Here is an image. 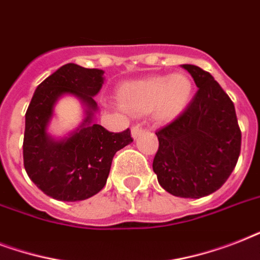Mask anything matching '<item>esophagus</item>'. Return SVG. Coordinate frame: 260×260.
Returning a JSON list of instances; mask_svg holds the SVG:
<instances>
[{
  "label": "esophagus",
  "mask_w": 260,
  "mask_h": 260,
  "mask_svg": "<svg viewBox=\"0 0 260 260\" xmlns=\"http://www.w3.org/2000/svg\"><path fill=\"white\" fill-rule=\"evenodd\" d=\"M131 131H132V136H134V138L136 139L139 136V135H140L143 132V126L140 125V124H138V125L132 126V129H131Z\"/></svg>",
  "instance_id": "34e87169"
}]
</instances>
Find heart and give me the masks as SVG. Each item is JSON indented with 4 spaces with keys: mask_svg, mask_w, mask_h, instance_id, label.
Segmentation results:
<instances>
[{
    "mask_svg": "<svg viewBox=\"0 0 260 260\" xmlns=\"http://www.w3.org/2000/svg\"><path fill=\"white\" fill-rule=\"evenodd\" d=\"M193 95V82L186 74L156 75L122 83L118 101L131 113L154 110L160 120H173L186 109Z\"/></svg>",
    "mask_w": 260,
    "mask_h": 260,
    "instance_id": "heart-1",
    "label": "heart"
}]
</instances>
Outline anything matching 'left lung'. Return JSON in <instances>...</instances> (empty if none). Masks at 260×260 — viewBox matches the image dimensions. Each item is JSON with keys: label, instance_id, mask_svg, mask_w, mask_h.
Returning <instances> with one entry per match:
<instances>
[{"label": "left lung", "instance_id": "8db88e82", "mask_svg": "<svg viewBox=\"0 0 260 260\" xmlns=\"http://www.w3.org/2000/svg\"><path fill=\"white\" fill-rule=\"evenodd\" d=\"M197 85L189 105L156 131L152 163L163 189L173 196L201 198L221 187L240 155L242 131L230 95L200 67L183 64Z\"/></svg>", "mask_w": 260, "mask_h": 260}]
</instances>
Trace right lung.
<instances>
[{
  "label": "right lung",
  "mask_w": 260,
  "mask_h": 260,
  "mask_svg": "<svg viewBox=\"0 0 260 260\" xmlns=\"http://www.w3.org/2000/svg\"><path fill=\"white\" fill-rule=\"evenodd\" d=\"M104 71L67 63L44 79L25 113L24 167L43 193L59 201H82L105 186L114 154L134 142L129 128L118 134L91 124ZM74 93L87 105V118L70 138L56 142L46 134L54 102Z\"/></svg>",
  "instance_id": "right-lung-1"
}]
</instances>
